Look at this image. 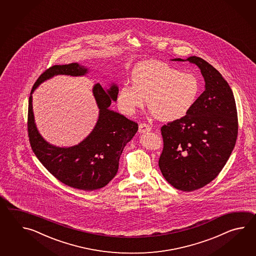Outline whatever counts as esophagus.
<instances>
[{
    "instance_id": "1",
    "label": "esophagus",
    "mask_w": 256,
    "mask_h": 256,
    "mask_svg": "<svg viewBox=\"0 0 256 256\" xmlns=\"http://www.w3.org/2000/svg\"><path fill=\"white\" fill-rule=\"evenodd\" d=\"M150 130H151V127L146 124H141L139 126V130H138L139 134H146V132H148Z\"/></svg>"
}]
</instances>
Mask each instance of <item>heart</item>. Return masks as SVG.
Returning <instances> with one entry per match:
<instances>
[{
    "label": "heart",
    "instance_id": "1",
    "mask_svg": "<svg viewBox=\"0 0 256 256\" xmlns=\"http://www.w3.org/2000/svg\"><path fill=\"white\" fill-rule=\"evenodd\" d=\"M132 87L122 86L117 105L128 116L148 109L158 120L172 122L188 114L200 92V82L193 73L180 72L159 61H146L136 68L130 78Z\"/></svg>",
    "mask_w": 256,
    "mask_h": 256
}]
</instances>
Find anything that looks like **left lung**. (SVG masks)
I'll return each instance as SVG.
<instances>
[{"mask_svg": "<svg viewBox=\"0 0 256 256\" xmlns=\"http://www.w3.org/2000/svg\"><path fill=\"white\" fill-rule=\"evenodd\" d=\"M171 60L198 66L205 82L190 112L161 128L160 170L170 185L190 192L212 182L228 161L238 134L237 110L228 82L206 60L196 56Z\"/></svg>", "mask_w": 256, "mask_h": 256, "instance_id": "1", "label": "left lung"}]
</instances>
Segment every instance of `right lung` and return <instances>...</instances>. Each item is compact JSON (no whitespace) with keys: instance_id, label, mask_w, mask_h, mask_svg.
Returning a JSON list of instances; mask_svg holds the SVG:
<instances>
[{"instance_id":"add662e5","label":"right lung","mask_w":256,"mask_h":256,"mask_svg":"<svg viewBox=\"0 0 256 256\" xmlns=\"http://www.w3.org/2000/svg\"><path fill=\"white\" fill-rule=\"evenodd\" d=\"M88 68L78 63L56 65L44 71L34 83L28 105V136L34 154L58 180L76 190L93 191L102 188L115 176L120 154L138 130V124L124 115L110 110L116 102L119 88L110 84L104 90L100 83L92 88L98 116L90 134L76 146L60 147L49 144L40 134L34 122L33 94L41 83L58 75L82 76Z\"/></svg>"}]
</instances>
